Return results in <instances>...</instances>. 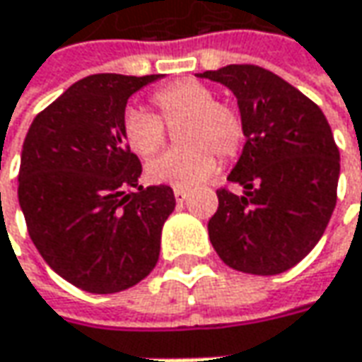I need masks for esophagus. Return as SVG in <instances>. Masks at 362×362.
<instances>
[{
	"label": "esophagus",
	"instance_id": "1",
	"mask_svg": "<svg viewBox=\"0 0 362 362\" xmlns=\"http://www.w3.org/2000/svg\"><path fill=\"white\" fill-rule=\"evenodd\" d=\"M173 193H175V199H177V202H185V197L189 195L187 189H181V187H175Z\"/></svg>",
	"mask_w": 362,
	"mask_h": 362
}]
</instances>
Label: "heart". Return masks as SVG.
<instances>
[{"label": "heart", "instance_id": "b5f03b06", "mask_svg": "<svg viewBox=\"0 0 362 362\" xmlns=\"http://www.w3.org/2000/svg\"><path fill=\"white\" fill-rule=\"evenodd\" d=\"M155 115L127 108L120 122L124 145L148 159L167 143V129H176L175 146L146 165L153 183L187 187L216 171L219 160L233 159L243 145V120L233 106L217 103L216 92L197 80H181L151 96Z\"/></svg>", "mask_w": 362, "mask_h": 362}]
</instances>
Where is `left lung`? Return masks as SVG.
I'll return each mask as SVG.
<instances>
[{
    "mask_svg": "<svg viewBox=\"0 0 362 362\" xmlns=\"http://www.w3.org/2000/svg\"><path fill=\"white\" fill-rule=\"evenodd\" d=\"M228 86L243 120L242 157L207 223L217 256L256 276L290 270L318 243L337 205L341 155L327 117L284 78L254 64L199 74Z\"/></svg>",
    "mask_w": 362,
    "mask_h": 362,
    "instance_id": "8db88e82",
    "label": "left lung"
}]
</instances>
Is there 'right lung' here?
<instances>
[{"instance_id":"add662e5","label":"right lung","mask_w":362,"mask_h":362,"mask_svg":"<svg viewBox=\"0 0 362 362\" xmlns=\"http://www.w3.org/2000/svg\"><path fill=\"white\" fill-rule=\"evenodd\" d=\"M159 78H82L23 141L18 199L28 233L52 270L92 294L139 284L159 259L173 189L139 185L141 160L120 132L127 100Z\"/></svg>"}]
</instances>
